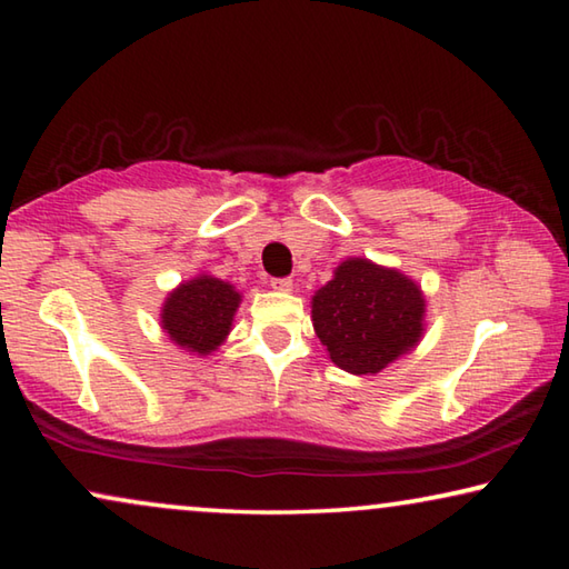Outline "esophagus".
Returning a JSON list of instances; mask_svg holds the SVG:
<instances>
[{
  "instance_id": "esophagus-1",
  "label": "esophagus",
  "mask_w": 569,
  "mask_h": 569,
  "mask_svg": "<svg viewBox=\"0 0 569 569\" xmlns=\"http://www.w3.org/2000/svg\"><path fill=\"white\" fill-rule=\"evenodd\" d=\"M271 288H273V291L288 293L293 288V281H291V278H271Z\"/></svg>"
}]
</instances>
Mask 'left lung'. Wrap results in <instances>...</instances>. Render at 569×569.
I'll use <instances>...</instances> for the list:
<instances>
[{"label": "left lung", "mask_w": 569, "mask_h": 569, "mask_svg": "<svg viewBox=\"0 0 569 569\" xmlns=\"http://www.w3.org/2000/svg\"><path fill=\"white\" fill-rule=\"evenodd\" d=\"M421 288L393 268L349 258L311 298L316 336L339 369L373 377L423 333Z\"/></svg>", "instance_id": "1"}]
</instances>
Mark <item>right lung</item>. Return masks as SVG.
<instances>
[{"label": "right lung", "mask_w": 569, "mask_h": 569, "mask_svg": "<svg viewBox=\"0 0 569 569\" xmlns=\"http://www.w3.org/2000/svg\"><path fill=\"white\" fill-rule=\"evenodd\" d=\"M238 303L240 293L233 283L203 273L168 293L160 323L180 349L208 356L226 341Z\"/></svg>", "instance_id": "right-lung-1"}]
</instances>
